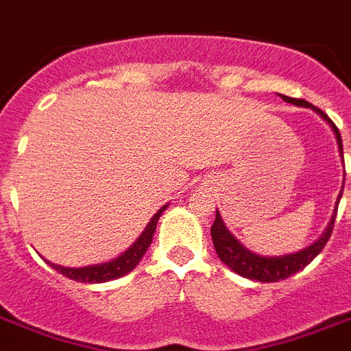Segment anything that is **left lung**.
<instances>
[{
    "mask_svg": "<svg viewBox=\"0 0 351 351\" xmlns=\"http://www.w3.org/2000/svg\"><path fill=\"white\" fill-rule=\"evenodd\" d=\"M284 101H289V104H295V106L302 107H311L315 109L319 114H321L324 120L333 127V132L337 136L339 151L343 154V140H341V132H339L337 125L333 123L330 118H328L326 112H322L319 107L311 106L302 98H289V96H282ZM343 195H339V200H341ZM333 224H335V215H333L332 222L328 226V230L324 231L321 239L317 240L315 244H311L310 247L299 251V253H291V255L284 256H261L251 253L240 244L239 240L234 239L233 234L228 231V228L224 226L222 219H220V213L217 211V217H215V222L211 226V239H213V245L217 250V255L226 266H230L234 273H239L245 278H253V280H258V282H277V280H284V278L291 277L297 271H300L302 267H306L313 258H315L324 245L332 237Z\"/></svg>",
    "mask_w": 351,
    "mask_h": 351,
    "instance_id": "obj_1",
    "label": "left lung"
}]
</instances>
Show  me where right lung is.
Returning <instances> with one entry per match:
<instances>
[{"label": "right lung", "instance_id": "obj_1", "mask_svg": "<svg viewBox=\"0 0 351 351\" xmlns=\"http://www.w3.org/2000/svg\"><path fill=\"white\" fill-rule=\"evenodd\" d=\"M165 208H167V206H164L158 213L154 215L153 219H151V222L147 224V228H145V231L140 234V239H138L123 255H120L118 258H114V261L100 264V266L87 267H63L58 266V264H52V262H47V264H51L58 273H62L63 277L71 278V280H78V282H109V280L123 277V275H127V273L132 271V269L136 267V264L140 262L143 253L147 251L149 244L153 242V233L154 230H156V224H158L160 215L164 213Z\"/></svg>", "mask_w": 351, "mask_h": 351}]
</instances>
